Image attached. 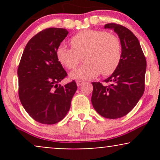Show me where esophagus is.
Segmentation results:
<instances>
[{
  "mask_svg": "<svg viewBox=\"0 0 160 160\" xmlns=\"http://www.w3.org/2000/svg\"><path fill=\"white\" fill-rule=\"evenodd\" d=\"M82 83H83L82 81H80V80H78V81H77V85H78V86H80Z\"/></svg>",
  "mask_w": 160,
  "mask_h": 160,
  "instance_id": "obj_1",
  "label": "esophagus"
}]
</instances>
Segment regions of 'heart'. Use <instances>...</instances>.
Returning a JSON list of instances; mask_svg holds the SVG:
<instances>
[{
    "mask_svg": "<svg viewBox=\"0 0 160 160\" xmlns=\"http://www.w3.org/2000/svg\"><path fill=\"white\" fill-rule=\"evenodd\" d=\"M72 48L62 44L56 49V57L62 66L74 70L81 56L86 62L73 71L70 77L75 80H89L98 76H110L118 68L122 59V45L114 34L105 31L85 29L71 38Z\"/></svg>",
    "mask_w": 160,
    "mask_h": 160,
    "instance_id": "1",
    "label": "heart"
}]
</instances>
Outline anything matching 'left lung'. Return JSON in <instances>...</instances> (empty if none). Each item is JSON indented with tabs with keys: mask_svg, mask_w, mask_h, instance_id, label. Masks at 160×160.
<instances>
[{
	"mask_svg": "<svg viewBox=\"0 0 160 160\" xmlns=\"http://www.w3.org/2000/svg\"><path fill=\"white\" fill-rule=\"evenodd\" d=\"M104 28L113 29L120 38L122 59L115 72L104 80L111 85L92 82L91 101L101 116L117 119L129 113L144 94L147 62L138 40L129 29L115 23L106 24Z\"/></svg>",
	"mask_w": 160,
	"mask_h": 160,
	"instance_id": "1",
	"label": "left lung"
}]
</instances>
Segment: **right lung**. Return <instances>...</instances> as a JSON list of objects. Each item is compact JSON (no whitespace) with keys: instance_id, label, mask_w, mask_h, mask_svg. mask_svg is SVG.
<instances>
[{"instance_id":"right-lung-1","label":"right lung","mask_w":160,"mask_h":160,"mask_svg":"<svg viewBox=\"0 0 160 160\" xmlns=\"http://www.w3.org/2000/svg\"><path fill=\"white\" fill-rule=\"evenodd\" d=\"M65 28H49L28 42L18 68L19 97L23 108L37 122L52 125L65 117L78 86L74 80L61 86L67 73L56 49L67 37Z\"/></svg>"}]
</instances>
